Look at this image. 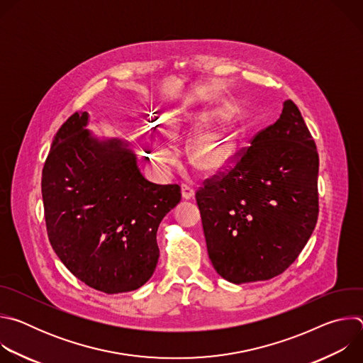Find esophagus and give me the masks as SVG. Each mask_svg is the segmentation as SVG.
<instances>
[{"mask_svg":"<svg viewBox=\"0 0 363 363\" xmlns=\"http://www.w3.org/2000/svg\"><path fill=\"white\" fill-rule=\"evenodd\" d=\"M181 192H182V198L184 199H191L194 196V194H195V189L191 185H188V184H182L181 185Z\"/></svg>","mask_w":363,"mask_h":363,"instance_id":"1","label":"esophagus"}]
</instances>
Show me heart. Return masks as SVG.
<instances>
[{
  "mask_svg": "<svg viewBox=\"0 0 363 363\" xmlns=\"http://www.w3.org/2000/svg\"><path fill=\"white\" fill-rule=\"evenodd\" d=\"M191 118L179 111H165L157 119V128L169 138L181 135L185 123ZM235 152V136L227 118H221L213 128L198 135L191 145L192 164L206 172L224 168ZM153 160L161 167H171L178 162V153L164 145H157L152 150Z\"/></svg>",
  "mask_w": 363,
  "mask_h": 363,
  "instance_id": "1",
  "label": "heart"
}]
</instances>
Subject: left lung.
Here are the masks:
<instances>
[{
    "label": "left lung",
    "instance_id": "1",
    "mask_svg": "<svg viewBox=\"0 0 363 363\" xmlns=\"http://www.w3.org/2000/svg\"><path fill=\"white\" fill-rule=\"evenodd\" d=\"M319 155L298 108L283 103L227 174L195 194L210 260L234 283L281 274L312 235L319 214Z\"/></svg>",
    "mask_w": 363,
    "mask_h": 363
}]
</instances>
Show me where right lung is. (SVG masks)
Instances as JSON below:
<instances>
[{"mask_svg": "<svg viewBox=\"0 0 363 363\" xmlns=\"http://www.w3.org/2000/svg\"><path fill=\"white\" fill-rule=\"evenodd\" d=\"M87 123V112L73 113L45 160L41 194L48 240L89 287L132 291L157 269V231L181 201V188L149 182L129 142L99 139Z\"/></svg>", "mask_w": 363, "mask_h": 363, "instance_id": "right-lung-1", "label": "right lung"}]
</instances>
